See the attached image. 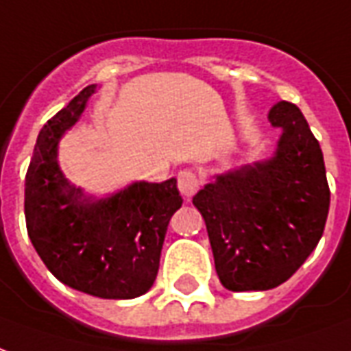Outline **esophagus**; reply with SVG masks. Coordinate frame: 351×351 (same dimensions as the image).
I'll list each match as a JSON object with an SVG mask.
<instances>
[{
  "instance_id": "obj_1",
  "label": "esophagus",
  "mask_w": 351,
  "mask_h": 351,
  "mask_svg": "<svg viewBox=\"0 0 351 351\" xmlns=\"http://www.w3.org/2000/svg\"><path fill=\"white\" fill-rule=\"evenodd\" d=\"M201 188V178L193 169H184L178 173V189L186 199H191Z\"/></svg>"
}]
</instances>
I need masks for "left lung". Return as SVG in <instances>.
Instances as JSON below:
<instances>
[{
  "label": "left lung",
  "mask_w": 351,
  "mask_h": 351,
  "mask_svg": "<svg viewBox=\"0 0 351 351\" xmlns=\"http://www.w3.org/2000/svg\"><path fill=\"white\" fill-rule=\"evenodd\" d=\"M275 154L215 176L193 197L204 217L219 281L232 292L269 290L300 269L318 245L329 212L320 143L298 106L277 102Z\"/></svg>",
  "instance_id": "obj_1"
}]
</instances>
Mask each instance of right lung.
Masks as SVG:
<instances>
[{
	"mask_svg": "<svg viewBox=\"0 0 351 351\" xmlns=\"http://www.w3.org/2000/svg\"><path fill=\"white\" fill-rule=\"evenodd\" d=\"M96 85L44 124L25 175V225L46 268L66 287L132 300L156 281L171 215L182 206L176 178L134 182L106 199L83 197L57 163V145L77 123Z\"/></svg>",
	"mask_w": 351,
	"mask_h": 351,
	"instance_id": "obj_1",
	"label": "right lung"
}]
</instances>
